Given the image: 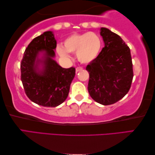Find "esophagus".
Here are the masks:
<instances>
[{"label":"esophagus","instance_id":"obj_1","mask_svg":"<svg viewBox=\"0 0 155 155\" xmlns=\"http://www.w3.org/2000/svg\"><path fill=\"white\" fill-rule=\"evenodd\" d=\"M82 70H83V68L81 67H78L76 68V72H80Z\"/></svg>","mask_w":155,"mask_h":155}]
</instances>
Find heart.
Masks as SVG:
<instances>
[{"instance_id": "1", "label": "heart", "mask_w": 155, "mask_h": 155, "mask_svg": "<svg viewBox=\"0 0 155 155\" xmlns=\"http://www.w3.org/2000/svg\"><path fill=\"white\" fill-rule=\"evenodd\" d=\"M101 40L94 32L74 33L64 40V47L58 45L57 52L60 56L68 58V52L75 53L77 58L82 63H89L100 54Z\"/></svg>"}]
</instances>
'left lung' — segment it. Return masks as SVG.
Returning a JSON list of instances; mask_svg holds the SVG:
<instances>
[{"mask_svg":"<svg viewBox=\"0 0 155 155\" xmlns=\"http://www.w3.org/2000/svg\"><path fill=\"white\" fill-rule=\"evenodd\" d=\"M104 47L87 65L88 91L95 101L110 105L122 99L130 90L133 78L130 48L120 35L101 28Z\"/></svg>","mask_w":155,"mask_h":155,"instance_id":"8db88e82","label":"left lung"}]
</instances>
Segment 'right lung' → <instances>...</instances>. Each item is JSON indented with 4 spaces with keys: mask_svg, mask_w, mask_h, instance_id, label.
I'll return each mask as SVG.
<instances>
[{
    "mask_svg": "<svg viewBox=\"0 0 155 155\" xmlns=\"http://www.w3.org/2000/svg\"><path fill=\"white\" fill-rule=\"evenodd\" d=\"M56 44L52 31L44 32L29 43L20 63V78L27 96L45 107L64 102L75 75L74 67L64 68L53 59ZM40 52H45L42 59L38 58Z\"/></svg>",
    "mask_w": 155,
    "mask_h": 155,
    "instance_id": "add662e5",
    "label": "right lung"
}]
</instances>
